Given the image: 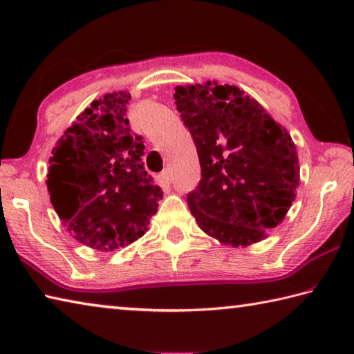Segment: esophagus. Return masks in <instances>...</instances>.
Listing matches in <instances>:
<instances>
[{
    "label": "esophagus",
    "instance_id": "1",
    "mask_svg": "<svg viewBox=\"0 0 354 354\" xmlns=\"http://www.w3.org/2000/svg\"><path fill=\"white\" fill-rule=\"evenodd\" d=\"M158 181L162 185H169L173 181V173L171 170H164L160 175L158 176Z\"/></svg>",
    "mask_w": 354,
    "mask_h": 354
}]
</instances>
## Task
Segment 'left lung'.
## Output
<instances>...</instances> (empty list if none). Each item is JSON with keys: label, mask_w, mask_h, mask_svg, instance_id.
Wrapping results in <instances>:
<instances>
[{"label": "left lung", "mask_w": 354, "mask_h": 354, "mask_svg": "<svg viewBox=\"0 0 354 354\" xmlns=\"http://www.w3.org/2000/svg\"><path fill=\"white\" fill-rule=\"evenodd\" d=\"M175 91L201 165L187 195L192 215L221 243L261 242L295 200L299 165L290 134L236 86L207 81Z\"/></svg>", "instance_id": "left-lung-1"}]
</instances>
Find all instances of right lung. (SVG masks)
Masks as SVG:
<instances>
[{"label": "right lung", "mask_w": 354, "mask_h": 354, "mask_svg": "<svg viewBox=\"0 0 354 354\" xmlns=\"http://www.w3.org/2000/svg\"><path fill=\"white\" fill-rule=\"evenodd\" d=\"M128 92L95 100L53 148L51 205L76 241L112 251L145 234L162 190L143 167L127 118Z\"/></svg>", "instance_id": "1"}]
</instances>
